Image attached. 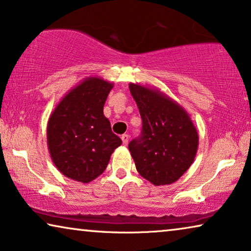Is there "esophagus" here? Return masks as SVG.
Here are the masks:
<instances>
[{"mask_svg":"<svg viewBox=\"0 0 251 251\" xmlns=\"http://www.w3.org/2000/svg\"><path fill=\"white\" fill-rule=\"evenodd\" d=\"M121 139H122L123 145H125V146H126V145H128V143H129V134H126V133L122 134Z\"/></svg>","mask_w":251,"mask_h":251,"instance_id":"34e87169","label":"esophagus"}]
</instances>
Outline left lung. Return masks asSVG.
<instances>
[{
	"label": "left lung",
	"mask_w": 251,
	"mask_h": 251,
	"mask_svg": "<svg viewBox=\"0 0 251 251\" xmlns=\"http://www.w3.org/2000/svg\"><path fill=\"white\" fill-rule=\"evenodd\" d=\"M143 131L129 144L138 173L154 186L171 184L190 168L198 151L197 129L187 111L161 90L130 83Z\"/></svg>",
	"instance_id": "obj_1"
}]
</instances>
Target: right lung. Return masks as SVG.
<instances>
[{"mask_svg": "<svg viewBox=\"0 0 251 251\" xmlns=\"http://www.w3.org/2000/svg\"><path fill=\"white\" fill-rule=\"evenodd\" d=\"M113 83L87 77L69 90L50 115L47 147L56 169L69 179L88 183L104 172L122 140L103 113Z\"/></svg>", "mask_w": 251, "mask_h": 251, "instance_id": "1", "label": "right lung"}]
</instances>
